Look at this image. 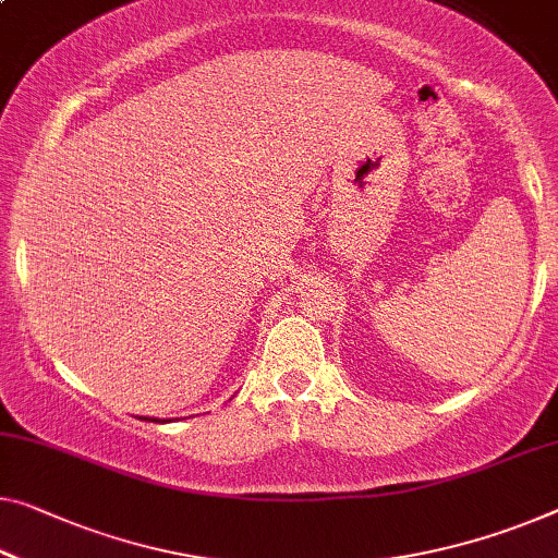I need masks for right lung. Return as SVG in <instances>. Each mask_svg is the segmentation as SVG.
I'll return each instance as SVG.
<instances>
[{
    "instance_id": "obj_1",
    "label": "right lung",
    "mask_w": 558,
    "mask_h": 558,
    "mask_svg": "<svg viewBox=\"0 0 558 558\" xmlns=\"http://www.w3.org/2000/svg\"><path fill=\"white\" fill-rule=\"evenodd\" d=\"M153 421H155V423H160V421H157V418H153Z\"/></svg>"
}]
</instances>
